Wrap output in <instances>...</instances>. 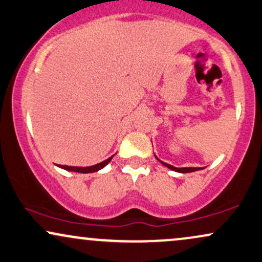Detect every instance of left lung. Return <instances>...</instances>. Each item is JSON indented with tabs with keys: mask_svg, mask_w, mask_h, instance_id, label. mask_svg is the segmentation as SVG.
<instances>
[{
	"mask_svg": "<svg viewBox=\"0 0 262 262\" xmlns=\"http://www.w3.org/2000/svg\"><path fill=\"white\" fill-rule=\"evenodd\" d=\"M159 160V159H157ZM160 161V160H159ZM162 163V165H165L166 167H168L169 169H172V171H176V172H179V173H189V172H194V171H199V169H203L200 168V167H184V168H177V167H173L172 165H168V163H165L162 161H160Z\"/></svg>",
	"mask_w": 262,
	"mask_h": 262,
	"instance_id": "8db88e82",
	"label": "left lung"
}]
</instances>
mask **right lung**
<instances>
[{
    "label": "right lung",
    "mask_w": 262,
    "mask_h": 262,
    "mask_svg": "<svg viewBox=\"0 0 262 262\" xmlns=\"http://www.w3.org/2000/svg\"><path fill=\"white\" fill-rule=\"evenodd\" d=\"M112 160V157H110V159L105 160V161L97 163V165H94V166H90V167H73V166H59L61 168L63 169H67V171H73V172H78V173H91V172H96L99 171V169L103 168L107 163Z\"/></svg>",
    "instance_id": "obj_1"
}]
</instances>
